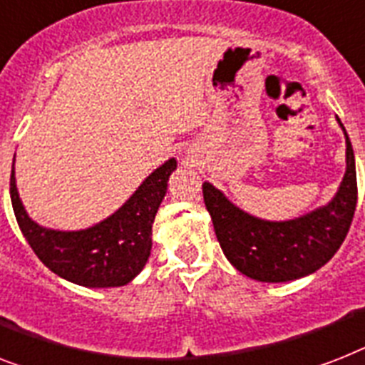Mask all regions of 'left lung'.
Wrapping results in <instances>:
<instances>
[{"mask_svg":"<svg viewBox=\"0 0 365 365\" xmlns=\"http://www.w3.org/2000/svg\"><path fill=\"white\" fill-rule=\"evenodd\" d=\"M345 140L346 173L334 200L292 221L253 217L229 202L212 183H202L215 236L234 268L251 279L283 283L313 274L337 253L351 229L358 200L354 152L346 133Z\"/></svg>","mask_w":365,"mask_h":365,"instance_id":"8db88e82","label":"left lung"}]
</instances>
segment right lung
<instances>
[{
	"label": "right lung",
	"instance_id": "obj_1",
	"mask_svg": "<svg viewBox=\"0 0 365 365\" xmlns=\"http://www.w3.org/2000/svg\"><path fill=\"white\" fill-rule=\"evenodd\" d=\"M174 168L176 161L168 159L110 217L76 232L43 229L28 217L14 183V167L11 202L24 238L46 268L82 287H121L140 274L148 262L153 219Z\"/></svg>",
	"mask_w": 365,
	"mask_h": 365
}]
</instances>
